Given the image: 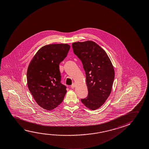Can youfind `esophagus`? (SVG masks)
Wrapping results in <instances>:
<instances>
[{
  "label": "esophagus",
  "instance_id": "esophagus-1",
  "mask_svg": "<svg viewBox=\"0 0 149 149\" xmlns=\"http://www.w3.org/2000/svg\"><path fill=\"white\" fill-rule=\"evenodd\" d=\"M75 84L74 83H73V84H72V85L71 86V88H74L75 87Z\"/></svg>",
  "mask_w": 149,
  "mask_h": 149
}]
</instances>
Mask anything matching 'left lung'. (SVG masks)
<instances>
[{"label": "left lung", "mask_w": 149, "mask_h": 149, "mask_svg": "<svg viewBox=\"0 0 149 149\" xmlns=\"http://www.w3.org/2000/svg\"><path fill=\"white\" fill-rule=\"evenodd\" d=\"M72 48L85 71L88 96L81 101L89 109L97 110L111 93L115 77L112 63L105 51L95 42H74Z\"/></svg>", "instance_id": "left-lung-1"}]
</instances>
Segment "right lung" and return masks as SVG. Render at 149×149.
I'll list each match as a JSON object with an SVG mask.
<instances>
[{
  "label": "right lung",
  "instance_id": "obj_1",
  "mask_svg": "<svg viewBox=\"0 0 149 149\" xmlns=\"http://www.w3.org/2000/svg\"><path fill=\"white\" fill-rule=\"evenodd\" d=\"M68 44H50L37 52L28 66V88L37 103L45 110H53L61 104L66 93L61 83L59 64L66 58Z\"/></svg>",
  "mask_w": 149,
  "mask_h": 149
}]
</instances>
